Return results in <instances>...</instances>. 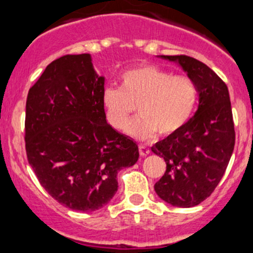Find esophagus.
I'll list each match as a JSON object with an SVG mask.
<instances>
[{"label":"esophagus","instance_id":"obj_1","mask_svg":"<svg viewBox=\"0 0 253 253\" xmlns=\"http://www.w3.org/2000/svg\"><path fill=\"white\" fill-rule=\"evenodd\" d=\"M150 152V150L148 148H145L144 145H139V155L140 156H148Z\"/></svg>","mask_w":253,"mask_h":253}]
</instances>
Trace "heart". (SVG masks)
I'll list each match as a JSON object with an SVG mask.
<instances>
[{
    "instance_id": "1",
    "label": "heart",
    "mask_w": 253,
    "mask_h": 253,
    "mask_svg": "<svg viewBox=\"0 0 253 253\" xmlns=\"http://www.w3.org/2000/svg\"><path fill=\"white\" fill-rule=\"evenodd\" d=\"M197 99L198 90L190 77L143 63L122 74L121 88H105L102 105L108 124L118 131L127 128L138 105L140 116L127 132L149 140L157 132L162 137L179 132L192 116Z\"/></svg>"
}]
</instances>
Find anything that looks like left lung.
Segmentation results:
<instances>
[{"label": "left lung", "mask_w": 253, "mask_h": 253, "mask_svg": "<svg viewBox=\"0 0 253 253\" xmlns=\"http://www.w3.org/2000/svg\"><path fill=\"white\" fill-rule=\"evenodd\" d=\"M193 80L198 109L179 132L157 141L154 154L166 161L165 175L155 184L162 201L177 208L196 207L221 181L235 144L228 87L211 68L186 55L165 56Z\"/></svg>", "instance_id": "8db88e82"}]
</instances>
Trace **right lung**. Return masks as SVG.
I'll use <instances>...</instances> for the list:
<instances>
[{
  "mask_svg": "<svg viewBox=\"0 0 253 253\" xmlns=\"http://www.w3.org/2000/svg\"><path fill=\"white\" fill-rule=\"evenodd\" d=\"M103 91L91 55L80 54L52 61L27 95V160L44 190L76 211L109 203L118 171L139 157L137 144L107 122Z\"/></svg>",
  "mask_w": 253,
  "mask_h": 253,
  "instance_id": "right-lung-1",
  "label": "right lung"
}]
</instances>
